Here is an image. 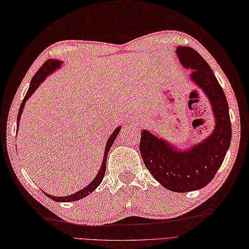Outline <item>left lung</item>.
I'll return each mask as SVG.
<instances>
[{"label":"left lung","instance_id":"1","mask_svg":"<svg viewBox=\"0 0 249 249\" xmlns=\"http://www.w3.org/2000/svg\"><path fill=\"white\" fill-rule=\"evenodd\" d=\"M181 65L191 69L190 79L210 100L214 131L190 148L178 149L163 139L142 130L140 151L147 170L164 188L175 192L202 189L214 178L231 143V121L226 95L210 65L194 48L177 46Z\"/></svg>","mask_w":249,"mask_h":249}]
</instances>
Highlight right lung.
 Instances as JSON below:
<instances>
[{
    "label": "right lung",
    "mask_w": 249,
    "mask_h": 249,
    "mask_svg": "<svg viewBox=\"0 0 249 249\" xmlns=\"http://www.w3.org/2000/svg\"><path fill=\"white\" fill-rule=\"evenodd\" d=\"M61 64H63L62 61L49 59V60H47L46 62H45L42 65V67L39 68V70L37 71L36 74L33 76V78L31 80V84H30V87H29L28 92H27V94H25L21 105H20L19 113H18V116H17V129H18V126H19V120H20V117H21V113L23 111V107H24V105H25V102H27V100L34 93V91L37 89V87L40 85V83H43L44 80H45V78H46L49 74L53 73L55 70L61 68ZM120 129H121V126H118L117 129H115V131L113 132V133L110 134L107 142H106L105 151H104V156H103V161H102V164H101L99 173L96 174V176L94 177V179L91 181L88 186H86L85 188H83L82 190L75 192V194L71 195V196H50L48 194H45V195H46L47 196H49L50 199L55 201V202H73V201H77V200L83 199V197L87 196L89 194H91V192H93L95 190L96 187H98L101 184V182H102V180H103V177L105 175V170H106V159H107L108 151L110 149V146L113 145L114 141L116 140V138H117V135L119 133Z\"/></svg>",
    "instance_id": "obj_1"
}]
</instances>
